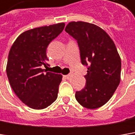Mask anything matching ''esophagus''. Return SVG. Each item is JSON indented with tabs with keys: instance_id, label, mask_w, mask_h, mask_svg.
<instances>
[{
	"instance_id": "obj_1",
	"label": "esophagus",
	"mask_w": 135,
	"mask_h": 135,
	"mask_svg": "<svg viewBox=\"0 0 135 135\" xmlns=\"http://www.w3.org/2000/svg\"><path fill=\"white\" fill-rule=\"evenodd\" d=\"M70 76H71V75H64V77H65V78H66V79H69V78H70Z\"/></svg>"
}]
</instances>
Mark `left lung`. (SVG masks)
I'll list each match as a JSON object with an SVG mask.
<instances>
[{
	"mask_svg": "<svg viewBox=\"0 0 135 135\" xmlns=\"http://www.w3.org/2000/svg\"><path fill=\"white\" fill-rule=\"evenodd\" d=\"M65 30L77 40L82 64L88 67L86 85L75 92V99L86 108H98L112 98L120 83V56L111 37L95 24L73 21Z\"/></svg>",
	"mask_w": 135,
	"mask_h": 135,
	"instance_id": "left-lung-1",
	"label": "left lung"
}]
</instances>
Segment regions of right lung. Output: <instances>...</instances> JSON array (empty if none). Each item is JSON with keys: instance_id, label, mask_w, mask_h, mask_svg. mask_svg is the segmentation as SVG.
Segmentation results:
<instances>
[{"instance_id": "obj_1", "label": "right lung", "mask_w": 135, "mask_h": 135, "mask_svg": "<svg viewBox=\"0 0 135 135\" xmlns=\"http://www.w3.org/2000/svg\"><path fill=\"white\" fill-rule=\"evenodd\" d=\"M64 23L22 33L9 52L7 75L17 97L33 109H44L56 101L62 76L47 72L46 48L60 35Z\"/></svg>"}]
</instances>
